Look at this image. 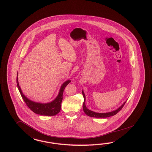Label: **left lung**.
Instances as JSON below:
<instances>
[{
  "instance_id": "obj_1",
  "label": "left lung",
  "mask_w": 152,
  "mask_h": 152,
  "mask_svg": "<svg viewBox=\"0 0 152 152\" xmlns=\"http://www.w3.org/2000/svg\"><path fill=\"white\" fill-rule=\"evenodd\" d=\"M82 94H83V96L84 97V102L83 104V108L84 112L85 113L88 115L90 117H92V118H108V117H110V116H113L115 115L116 114H117L122 108H123L124 104L126 103V101L125 102H124V103H123V104L119 108H118L117 110H114L113 111L111 112H110V113H95L94 111H91L89 110V109H88L86 106V104H85V102H86V96H85V94L84 93L83 91H82Z\"/></svg>"
}]
</instances>
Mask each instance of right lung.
I'll list each match as a JSON object with an SVG mask.
<instances>
[{
  "mask_svg": "<svg viewBox=\"0 0 152 152\" xmlns=\"http://www.w3.org/2000/svg\"><path fill=\"white\" fill-rule=\"evenodd\" d=\"M18 73L17 75V87L20 91V94L27 106L34 113L44 116H54L58 114L60 111L61 104L63 100V94L65 87L70 82V80H68L65 82L61 86L59 94L56 98L51 102L46 103H39L34 102L27 98L23 94L20 88L18 81Z\"/></svg>",
  "mask_w": 152,
  "mask_h": 152,
  "instance_id": "1",
  "label": "right lung"
}]
</instances>
